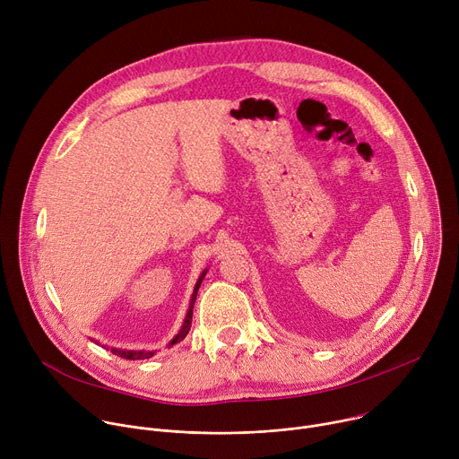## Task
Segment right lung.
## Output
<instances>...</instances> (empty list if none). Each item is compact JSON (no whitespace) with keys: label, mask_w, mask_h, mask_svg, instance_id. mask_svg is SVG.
Here are the masks:
<instances>
[{"label":"right lung","mask_w":459,"mask_h":459,"mask_svg":"<svg viewBox=\"0 0 459 459\" xmlns=\"http://www.w3.org/2000/svg\"><path fill=\"white\" fill-rule=\"evenodd\" d=\"M204 276H205V273L202 274V278L198 280V283H195V289H194V294H192V299H190V308H188V314H186V317H185V323H183V326H181L179 334L170 342V345L179 343V342L188 334V331H190V325H192V308H194L195 294H198V289H200V285H202ZM110 351H112L116 356L125 358V359H149V358L154 356V352H151V351H147V352H145V351H140V352H136V351H117V349H110Z\"/></svg>","instance_id":"add662e5"}]
</instances>
